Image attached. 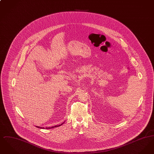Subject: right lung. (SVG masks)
<instances>
[{"label": "right lung", "mask_w": 154, "mask_h": 154, "mask_svg": "<svg viewBox=\"0 0 154 154\" xmlns=\"http://www.w3.org/2000/svg\"><path fill=\"white\" fill-rule=\"evenodd\" d=\"M63 124H64V122H63ZM63 124L59 125H58V126L56 125V126H52V127H48V128H46V129H52V128H55V127H58V126H60V125H62ZM37 128H40V129H44V128H42V127H38V126H37Z\"/></svg>", "instance_id": "obj_1"}]
</instances>
